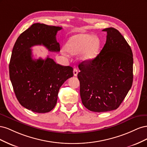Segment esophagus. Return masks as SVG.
I'll use <instances>...</instances> for the list:
<instances>
[{
    "mask_svg": "<svg viewBox=\"0 0 147 147\" xmlns=\"http://www.w3.org/2000/svg\"><path fill=\"white\" fill-rule=\"evenodd\" d=\"M73 72H74V76L76 77L77 75V74H78V69H77V68H74V71H73Z\"/></svg>",
    "mask_w": 147,
    "mask_h": 147,
    "instance_id": "obj_1",
    "label": "esophagus"
}]
</instances>
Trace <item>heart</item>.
I'll return each mask as SVG.
<instances>
[{"label": "heart", "instance_id": "b5f03b06", "mask_svg": "<svg viewBox=\"0 0 147 147\" xmlns=\"http://www.w3.org/2000/svg\"><path fill=\"white\" fill-rule=\"evenodd\" d=\"M100 43L98 40L89 34H80L73 35L67 41L65 50L72 55L79 54L83 51L81 59L91 61L98 55Z\"/></svg>", "mask_w": 147, "mask_h": 147}]
</instances>
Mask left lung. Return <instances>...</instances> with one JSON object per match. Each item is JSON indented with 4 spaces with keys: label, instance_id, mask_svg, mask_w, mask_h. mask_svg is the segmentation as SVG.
Returning a JSON list of instances; mask_svg holds the SVG:
<instances>
[{
    "label": "left lung",
    "instance_id": "1",
    "mask_svg": "<svg viewBox=\"0 0 147 147\" xmlns=\"http://www.w3.org/2000/svg\"><path fill=\"white\" fill-rule=\"evenodd\" d=\"M106 43L91 61L78 65L80 91L82 103L92 112H105L118 108L133 81L131 48L119 31L106 28Z\"/></svg>",
    "mask_w": 147,
    "mask_h": 147
}]
</instances>
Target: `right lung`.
Here are the masks:
<instances>
[{
    "label": "right lung",
    "instance_id": "1",
    "mask_svg": "<svg viewBox=\"0 0 147 147\" xmlns=\"http://www.w3.org/2000/svg\"><path fill=\"white\" fill-rule=\"evenodd\" d=\"M62 28L35 23L22 33L13 47L9 64L10 78L18 100L24 108L43 113L55 107L59 88L73 77V68L56 64L48 56L32 58L35 45L45 46L48 51L59 52L56 35Z\"/></svg>",
    "mask_w": 147,
    "mask_h": 147
}]
</instances>
